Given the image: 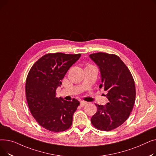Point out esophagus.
I'll return each mask as SVG.
<instances>
[{
	"instance_id": "obj_1",
	"label": "esophagus",
	"mask_w": 156,
	"mask_h": 156,
	"mask_svg": "<svg viewBox=\"0 0 156 156\" xmlns=\"http://www.w3.org/2000/svg\"><path fill=\"white\" fill-rule=\"evenodd\" d=\"M87 102H85V101H82L80 102V105L81 106V107H83V106H85V105H87Z\"/></svg>"
}]
</instances>
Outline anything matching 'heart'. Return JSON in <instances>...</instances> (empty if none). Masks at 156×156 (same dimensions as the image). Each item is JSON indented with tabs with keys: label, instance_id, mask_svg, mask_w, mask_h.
Wrapping results in <instances>:
<instances>
[{
	"label": "heart",
	"instance_id": "obj_1",
	"mask_svg": "<svg viewBox=\"0 0 156 156\" xmlns=\"http://www.w3.org/2000/svg\"><path fill=\"white\" fill-rule=\"evenodd\" d=\"M87 66H91V65H88Z\"/></svg>",
	"mask_w": 156,
	"mask_h": 156
}]
</instances>
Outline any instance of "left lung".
Returning a JSON list of instances; mask_svg holds the SVG:
<instances>
[{"mask_svg": "<svg viewBox=\"0 0 156 156\" xmlns=\"http://www.w3.org/2000/svg\"><path fill=\"white\" fill-rule=\"evenodd\" d=\"M90 57L99 67L105 96L109 102L105 105L95 104L97 112L91 118L92 125L102 131L112 130L129 118L135 101V85L132 73L115 54L97 52Z\"/></svg>", "mask_w": 156, "mask_h": 156, "instance_id": "1", "label": "left lung"}]
</instances>
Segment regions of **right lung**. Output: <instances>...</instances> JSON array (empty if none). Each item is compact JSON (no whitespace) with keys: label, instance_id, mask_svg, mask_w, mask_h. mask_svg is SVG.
I'll use <instances>...</instances> for the list:
<instances>
[{"label":"right lung","instance_id":"right-lung-1","mask_svg":"<svg viewBox=\"0 0 156 156\" xmlns=\"http://www.w3.org/2000/svg\"><path fill=\"white\" fill-rule=\"evenodd\" d=\"M80 56V54H47L32 66L28 74L25 92L30 111L38 123L51 132H64L72 125L80 102L56 97V89Z\"/></svg>","mask_w":156,"mask_h":156}]
</instances>
